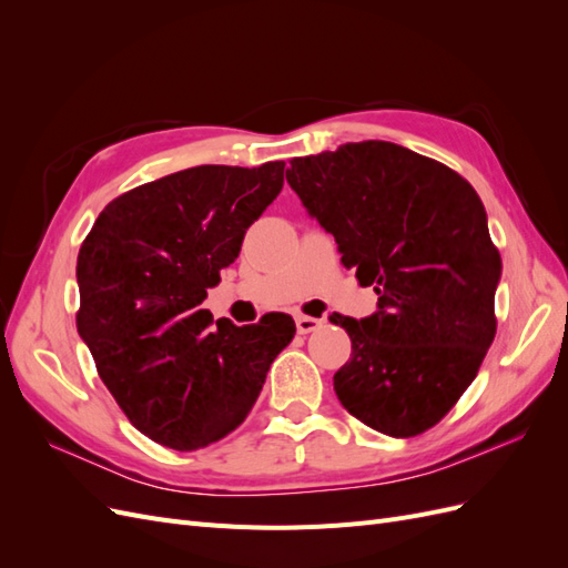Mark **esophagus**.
Returning <instances> with one entry per match:
<instances>
[{"mask_svg": "<svg viewBox=\"0 0 568 568\" xmlns=\"http://www.w3.org/2000/svg\"><path fill=\"white\" fill-rule=\"evenodd\" d=\"M320 326H322V320H317V317H305V315L296 317V332L298 334H311V332L320 329Z\"/></svg>", "mask_w": 568, "mask_h": 568, "instance_id": "esophagus-1", "label": "esophagus"}]
</instances>
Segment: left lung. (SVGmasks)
<instances>
[{"label": "left lung", "instance_id": "8db88e82", "mask_svg": "<svg viewBox=\"0 0 568 568\" xmlns=\"http://www.w3.org/2000/svg\"><path fill=\"white\" fill-rule=\"evenodd\" d=\"M286 182L379 296L365 320L334 317L353 343L334 374L341 405L393 438L426 432L495 338L503 261L484 203L448 165L379 140L294 159Z\"/></svg>", "mask_w": 568, "mask_h": 568}]
</instances>
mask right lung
Returning a JSON list of instances; mask_svg holds the SVG:
<instances>
[{
  "label": "right lung",
  "instance_id": "add662e5",
  "mask_svg": "<svg viewBox=\"0 0 568 568\" xmlns=\"http://www.w3.org/2000/svg\"><path fill=\"white\" fill-rule=\"evenodd\" d=\"M282 186L284 161L186 168L113 199L80 246L78 334L120 409L165 448L232 434L296 334L288 315L236 326L201 307Z\"/></svg>",
  "mask_w": 568,
  "mask_h": 568
}]
</instances>
